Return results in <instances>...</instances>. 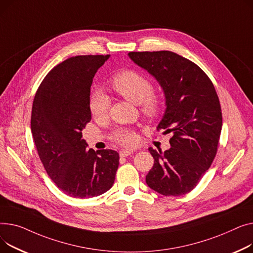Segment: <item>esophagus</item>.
Wrapping results in <instances>:
<instances>
[{
    "instance_id": "34e87169",
    "label": "esophagus",
    "mask_w": 253,
    "mask_h": 253,
    "mask_svg": "<svg viewBox=\"0 0 253 253\" xmlns=\"http://www.w3.org/2000/svg\"><path fill=\"white\" fill-rule=\"evenodd\" d=\"M132 153H133L132 150H122V151L120 152V156H121V157H126V156H128V155H130V154H132Z\"/></svg>"
}]
</instances>
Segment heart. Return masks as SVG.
Segmentation results:
<instances>
[{
  "instance_id": "b5f03b06",
  "label": "heart",
  "mask_w": 253,
  "mask_h": 253,
  "mask_svg": "<svg viewBox=\"0 0 253 253\" xmlns=\"http://www.w3.org/2000/svg\"><path fill=\"white\" fill-rule=\"evenodd\" d=\"M113 90L123 98L139 104L140 111L149 118L156 117L162 106L161 99L153 93V85L144 74L133 69H125L115 73L109 81ZM90 111L97 120L108 115L110 99L100 90L93 92L90 98ZM113 141L126 147H131L137 143L136 132L132 129L122 128L114 132Z\"/></svg>"
}]
</instances>
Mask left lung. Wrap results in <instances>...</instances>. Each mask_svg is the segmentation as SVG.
Masks as SVG:
<instances>
[{
    "mask_svg": "<svg viewBox=\"0 0 253 253\" xmlns=\"http://www.w3.org/2000/svg\"><path fill=\"white\" fill-rule=\"evenodd\" d=\"M129 58L157 80L167 109L157 130L171 132L170 148H149L154 158L146 183L165 196L194 189L216 155L222 126L213 84L194 62L170 51L129 52Z\"/></svg>",
    "mask_w": 253,
    "mask_h": 253,
    "instance_id": "left-lung-1",
    "label": "left lung"
}]
</instances>
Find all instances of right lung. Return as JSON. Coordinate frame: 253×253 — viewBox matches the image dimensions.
Wrapping results in <instances>:
<instances>
[{
    "instance_id": "add662e5",
    "label": "right lung",
    "mask_w": 253,
    "mask_h": 253,
    "mask_svg": "<svg viewBox=\"0 0 253 253\" xmlns=\"http://www.w3.org/2000/svg\"><path fill=\"white\" fill-rule=\"evenodd\" d=\"M109 55L70 57L49 71L36 93L31 127L42 166L66 195L91 198L114 183L120 155L88 149L82 130L92 120L90 93Z\"/></svg>"
}]
</instances>
